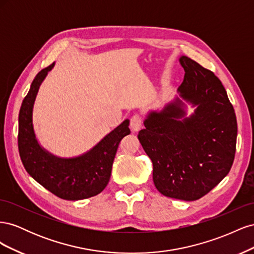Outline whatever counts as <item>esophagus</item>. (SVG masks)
<instances>
[{
  "instance_id": "34e87169",
  "label": "esophagus",
  "mask_w": 254,
  "mask_h": 254,
  "mask_svg": "<svg viewBox=\"0 0 254 254\" xmlns=\"http://www.w3.org/2000/svg\"><path fill=\"white\" fill-rule=\"evenodd\" d=\"M142 127V118L139 114H134L133 117L130 119V128H131L132 131L136 132L139 131Z\"/></svg>"
}]
</instances>
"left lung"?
<instances>
[{"instance_id": "obj_1", "label": "left lung", "mask_w": 254, "mask_h": 254, "mask_svg": "<svg viewBox=\"0 0 254 254\" xmlns=\"http://www.w3.org/2000/svg\"><path fill=\"white\" fill-rule=\"evenodd\" d=\"M186 71L173 101L151 110L137 135L150 158L161 194L193 201L214 189L231 170L237 122L226 89L213 72L187 56ZM194 112L187 115V105Z\"/></svg>"}]
</instances>
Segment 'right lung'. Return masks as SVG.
I'll return each mask as SVG.
<instances>
[{"mask_svg":"<svg viewBox=\"0 0 254 254\" xmlns=\"http://www.w3.org/2000/svg\"><path fill=\"white\" fill-rule=\"evenodd\" d=\"M53 63L36 75L19 113V152L26 172L51 193L65 200H81L96 196L107 187L119 144L130 133L125 120L90 150L72 158H61L45 149L35 133L33 112L38 91Z\"/></svg>","mask_w":254,"mask_h":254,"instance_id":"right-lung-1","label":"right lung"}]
</instances>
